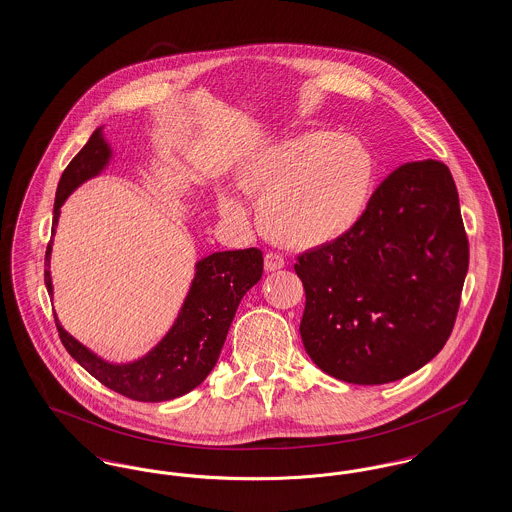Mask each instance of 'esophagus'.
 I'll use <instances>...</instances> for the list:
<instances>
[{"instance_id": "esophagus-1", "label": "esophagus", "mask_w": 512, "mask_h": 512, "mask_svg": "<svg viewBox=\"0 0 512 512\" xmlns=\"http://www.w3.org/2000/svg\"><path fill=\"white\" fill-rule=\"evenodd\" d=\"M284 259L280 257V255H276V253H267L265 255V270L267 272H274V270H280V268H284Z\"/></svg>"}]
</instances>
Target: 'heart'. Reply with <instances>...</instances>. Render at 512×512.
I'll return each mask as SVG.
<instances>
[{
    "label": "heart",
    "instance_id": "1",
    "mask_svg": "<svg viewBox=\"0 0 512 512\" xmlns=\"http://www.w3.org/2000/svg\"><path fill=\"white\" fill-rule=\"evenodd\" d=\"M376 184V157L363 140L307 130L265 147L245 163L242 186L257 201V222L278 244L317 249L347 238L365 217ZM222 217L245 209L230 192Z\"/></svg>",
    "mask_w": 512,
    "mask_h": 512
}]
</instances>
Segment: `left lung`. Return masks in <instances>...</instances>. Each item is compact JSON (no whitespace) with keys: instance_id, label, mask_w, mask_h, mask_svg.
Returning <instances> with one entry per match:
<instances>
[{"instance_id":"obj_1","label":"left lung","mask_w":512,"mask_h":512,"mask_svg":"<svg viewBox=\"0 0 512 512\" xmlns=\"http://www.w3.org/2000/svg\"><path fill=\"white\" fill-rule=\"evenodd\" d=\"M301 340L326 374L359 386L401 380L449 338L468 272V240L449 169L414 161L391 172L359 226L299 257Z\"/></svg>"}]
</instances>
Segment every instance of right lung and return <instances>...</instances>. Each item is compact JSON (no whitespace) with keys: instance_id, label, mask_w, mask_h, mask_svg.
<instances>
[{"instance_id":"right-lung-1","label":"right lung","mask_w":512,"mask_h":512,"mask_svg":"<svg viewBox=\"0 0 512 512\" xmlns=\"http://www.w3.org/2000/svg\"><path fill=\"white\" fill-rule=\"evenodd\" d=\"M111 161L113 147L103 136V126H99L59 180L53 205V236L67 197L86 180L99 176ZM51 245L53 242H49L46 251L44 280L53 297L49 270ZM261 276L263 253L255 247L217 251L199 259L195 263L194 280L171 330L146 355L130 363H111L99 357L73 338L57 317L55 324L74 361L109 390L144 403L171 401L197 388L215 368L238 305Z\"/></svg>"}]
</instances>
